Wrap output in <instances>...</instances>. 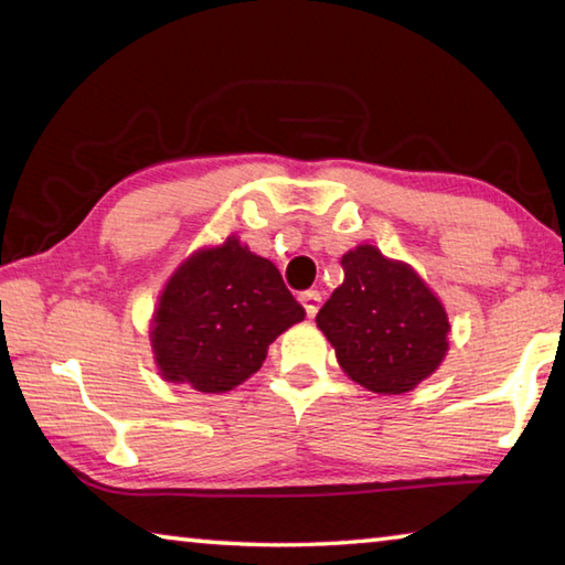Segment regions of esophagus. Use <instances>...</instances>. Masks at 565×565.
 <instances>
[{
    "instance_id": "esophagus-1",
    "label": "esophagus",
    "mask_w": 565,
    "mask_h": 565,
    "mask_svg": "<svg viewBox=\"0 0 565 565\" xmlns=\"http://www.w3.org/2000/svg\"><path fill=\"white\" fill-rule=\"evenodd\" d=\"M299 301H301V306H303L306 317H309V319L317 317L319 303H321V294H319V291H303V294H299Z\"/></svg>"
}]
</instances>
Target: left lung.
I'll list each match as a JSON object with an SVG mask.
<instances>
[{"label": "left lung", "mask_w": 565, "mask_h": 565, "mask_svg": "<svg viewBox=\"0 0 565 565\" xmlns=\"http://www.w3.org/2000/svg\"><path fill=\"white\" fill-rule=\"evenodd\" d=\"M343 284L317 313L341 369L374 394H406L448 349V317L411 266L361 244L341 256Z\"/></svg>", "instance_id": "8db88e82"}]
</instances>
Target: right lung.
<instances>
[{
    "label": "right lung",
    "mask_w": 565,
    "mask_h": 565,
    "mask_svg": "<svg viewBox=\"0 0 565 565\" xmlns=\"http://www.w3.org/2000/svg\"><path fill=\"white\" fill-rule=\"evenodd\" d=\"M303 317L279 269L232 236L196 252L171 276L151 347L161 376L222 394L256 374L269 343Z\"/></svg>",
    "instance_id": "obj_1"
}]
</instances>
